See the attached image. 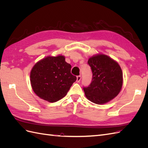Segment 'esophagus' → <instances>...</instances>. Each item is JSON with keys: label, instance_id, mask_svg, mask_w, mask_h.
Returning a JSON list of instances; mask_svg holds the SVG:
<instances>
[{"label": "esophagus", "instance_id": "obj_1", "mask_svg": "<svg viewBox=\"0 0 148 148\" xmlns=\"http://www.w3.org/2000/svg\"><path fill=\"white\" fill-rule=\"evenodd\" d=\"M81 79H82L81 75H78V76H77V82L78 83H79V82H80V80H81Z\"/></svg>", "mask_w": 148, "mask_h": 148}]
</instances>
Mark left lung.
I'll return each instance as SVG.
<instances>
[{
  "label": "left lung",
  "mask_w": 148,
  "mask_h": 148,
  "mask_svg": "<svg viewBox=\"0 0 148 148\" xmlns=\"http://www.w3.org/2000/svg\"><path fill=\"white\" fill-rule=\"evenodd\" d=\"M92 73L90 84L83 87L85 96L91 102L102 104L120 92L123 83L122 71L117 62L104 54L95 56L88 61Z\"/></svg>",
  "instance_id": "1"
}]
</instances>
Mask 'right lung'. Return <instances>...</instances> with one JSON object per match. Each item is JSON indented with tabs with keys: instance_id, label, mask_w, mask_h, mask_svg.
<instances>
[{
	"instance_id": "add662e5",
	"label": "right lung",
	"mask_w": 148,
	"mask_h": 148,
	"mask_svg": "<svg viewBox=\"0 0 148 148\" xmlns=\"http://www.w3.org/2000/svg\"><path fill=\"white\" fill-rule=\"evenodd\" d=\"M71 66L65 57H47L39 61L31 71L30 81L36 95L50 102L64 97L77 77L71 73Z\"/></svg>"
}]
</instances>
